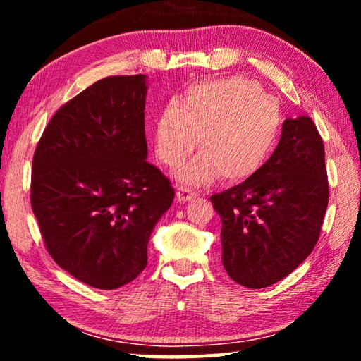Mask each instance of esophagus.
<instances>
[{
  "instance_id": "obj_1",
  "label": "esophagus",
  "mask_w": 361,
  "mask_h": 361,
  "mask_svg": "<svg viewBox=\"0 0 361 361\" xmlns=\"http://www.w3.org/2000/svg\"><path fill=\"white\" fill-rule=\"evenodd\" d=\"M197 192L194 191L191 188H185V186H178L176 188V199L180 200V202H186V200H191L194 199Z\"/></svg>"
}]
</instances>
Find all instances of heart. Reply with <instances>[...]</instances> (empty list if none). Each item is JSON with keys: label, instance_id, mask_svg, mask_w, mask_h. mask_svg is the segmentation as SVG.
<instances>
[{"label": "heart", "instance_id": "obj_1", "mask_svg": "<svg viewBox=\"0 0 361 361\" xmlns=\"http://www.w3.org/2000/svg\"><path fill=\"white\" fill-rule=\"evenodd\" d=\"M283 111L276 97L245 76H226L189 85L180 100L169 102L154 122L156 154L178 169L185 185L205 186L219 176L245 181L259 173L277 151Z\"/></svg>", "mask_w": 361, "mask_h": 361}]
</instances>
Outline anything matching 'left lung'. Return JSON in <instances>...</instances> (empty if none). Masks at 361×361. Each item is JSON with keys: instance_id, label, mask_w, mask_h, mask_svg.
I'll return each instance as SVG.
<instances>
[{"instance_id": "left-lung-1", "label": "left lung", "mask_w": 361, "mask_h": 361, "mask_svg": "<svg viewBox=\"0 0 361 361\" xmlns=\"http://www.w3.org/2000/svg\"><path fill=\"white\" fill-rule=\"evenodd\" d=\"M328 194L325 148L314 121L285 119L267 166L210 197L221 216V261L229 277L264 288L295 271L319 240Z\"/></svg>"}]
</instances>
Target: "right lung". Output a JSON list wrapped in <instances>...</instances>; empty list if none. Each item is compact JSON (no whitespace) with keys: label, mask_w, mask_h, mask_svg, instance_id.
I'll use <instances>...</instances> for the list:
<instances>
[{"label":"right lung","mask_w":361,"mask_h":361,"mask_svg":"<svg viewBox=\"0 0 361 361\" xmlns=\"http://www.w3.org/2000/svg\"><path fill=\"white\" fill-rule=\"evenodd\" d=\"M146 76H109L54 114L35 149L32 209L49 255L89 286L114 290L148 262L175 191L146 162Z\"/></svg>","instance_id":"add662e5"}]
</instances>
